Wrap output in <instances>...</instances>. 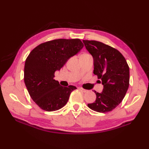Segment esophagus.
Returning <instances> with one entry per match:
<instances>
[{
  "label": "esophagus",
  "mask_w": 149,
  "mask_h": 149,
  "mask_svg": "<svg viewBox=\"0 0 149 149\" xmlns=\"http://www.w3.org/2000/svg\"><path fill=\"white\" fill-rule=\"evenodd\" d=\"M79 90L81 91H83V92H84V93L88 92V90H87L83 89V88H79Z\"/></svg>",
  "instance_id": "esophagus-1"
}]
</instances>
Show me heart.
Returning a JSON list of instances; mask_svg holds the SVG:
<instances>
[{"instance_id":"b5f03b06","label":"heart","mask_w":149,"mask_h":149,"mask_svg":"<svg viewBox=\"0 0 149 149\" xmlns=\"http://www.w3.org/2000/svg\"><path fill=\"white\" fill-rule=\"evenodd\" d=\"M82 55H89V54H82Z\"/></svg>"}]
</instances>
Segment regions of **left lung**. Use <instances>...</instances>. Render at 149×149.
<instances>
[{
    "label": "left lung",
    "instance_id": "8db88e82",
    "mask_svg": "<svg viewBox=\"0 0 149 149\" xmlns=\"http://www.w3.org/2000/svg\"><path fill=\"white\" fill-rule=\"evenodd\" d=\"M86 50L93 58V74L102 83V93L96 94L91 109L99 113L109 112L119 105L129 85V67L124 57L118 50L94 40H83Z\"/></svg>",
    "mask_w": 149,
    "mask_h": 149
}]
</instances>
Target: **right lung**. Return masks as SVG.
<instances>
[{
  "label": "right lung",
  "mask_w": 149,
  "mask_h": 149,
  "mask_svg": "<svg viewBox=\"0 0 149 149\" xmlns=\"http://www.w3.org/2000/svg\"><path fill=\"white\" fill-rule=\"evenodd\" d=\"M84 45L79 39H58L35 47L24 66V83L31 99L41 109L54 111L67 103L74 86H62L54 73L80 51Z\"/></svg>",
  "instance_id": "1"
}]
</instances>
